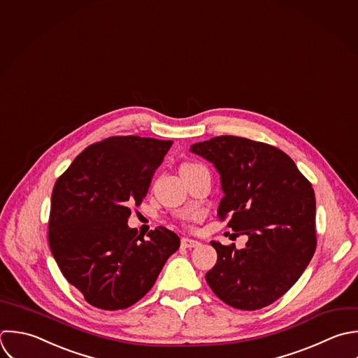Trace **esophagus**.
<instances>
[{
    "instance_id": "1",
    "label": "esophagus",
    "mask_w": 358,
    "mask_h": 358,
    "mask_svg": "<svg viewBox=\"0 0 358 358\" xmlns=\"http://www.w3.org/2000/svg\"><path fill=\"white\" fill-rule=\"evenodd\" d=\"M199 245H201V243L196 241V240H192V238H182L181 240V247L182 248H196Z\"/></svg>"
}]
</instances>
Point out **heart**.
Masks as SVG:
<instances>
[{
    "label": "heart",
    "instance_id": "obj_1",
    "mask_svg": "<svg viewBox=\"0 0 358 358\" xmlns=\"http://www.w3.org/2000/svg\"><path fill=\"white\" fill-rule=\"evenodd\" d=\"M184 166H189V164H184Z\"/></svg>",
    "mask_w": 358,
    "mask_h": 358
}]
</instances>
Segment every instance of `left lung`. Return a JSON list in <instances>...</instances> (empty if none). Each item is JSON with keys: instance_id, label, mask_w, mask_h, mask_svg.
<instances>
[{"instance_id": "obj_1", "label": "left lung", "mask_w": 358, "mask_h": 358, "mask_svg": "<svg viewBox=\"0 0 358 358\" xmlns=\"http://www.w3.org/2000/svg\"><path fill=\"white\" fill-rule=\"evenodd\" d=\"M192 153L213 163L223 198L217 216L247 234L245 248L210 241L216 265L206 273L212 292L245 311L280 299L303 275L317 247L311 182L280 149L223 135L198 142Z\"/></svg>"}]
</instances>
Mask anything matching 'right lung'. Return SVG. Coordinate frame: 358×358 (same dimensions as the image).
Instances as JSON below:
<instances>
[{"mask_svg":"<svg viewBox=\"0 0 358 358\" xmlns=\"http://www.w3.org/2000/svg\"><path fill=\"white\" fill-rule=\"evenodd\" d=\"M173 141L111 136L75 157L51 195L48 243L65 276L100 310H124L155 285L180 238L166 227L148 240L128 226Z\"/></svg>","mask_w":358,"mask_h":358,"instance_id":"right-lung-1","label":"right lung"}]
</instances>
